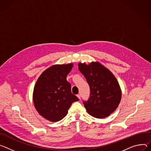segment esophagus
I'll use <instances>...</instances> for the list:
<instances>
[{"label": "esophagus", "instance_id": "esophagus-1", "mask_svg": "<svg viewBox=\"0 0 151 151\" xmlns=\"http://www.w3.org/2000/svg\"><path fill=\"white\" fill-rule=\"evenodd\" d=\"M77 96L78 98V99H80V97H81L80 94H78V95H77Z\"/></svg>", "mask_w": 151, "mask_h": 151}]
</instances>
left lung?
I'll list each match as a JSON object with an SVG mask.
<instances>
[{
    "instance_id": "1",
    "label": "left lung",
    "mask_w": 151,
    "mask_h": 151,
    "mask_svg": "<svg viewBox=\"0 0 151 151\" xmlns=\"http://www.w3.org/2000/svg\"><path fill=\"white\" fill-rule=\"evenodd\" d=\"M78 66L90 87L89 99L83 102L86 111L94 118H106L121 102L122 91L118 80L109 69L98 62H92L88 65L80 62Z\"/></svg>"
}]
</instances>
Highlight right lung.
Wrapping results in <instances>:
<instances>
[{
  "instance_id": "1",
  "label": "right lung",
  "mask_w": 151,
  "mask_h": 151,
  "mask_svg": "<svg viewBox=\"0 0 151 151\" xmlns=\"http://www.w3.org/2000/svg\"><path fill=\"white\" fill-rule=\"evenodd\" d=\"M73 63L54 65L45 70L38 78L33 92V101L38 113L51 122L62 120L72 103L78 98L71 93L66 76Z\"/></svg>"
}]
</instances>
